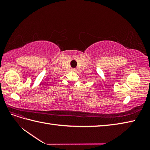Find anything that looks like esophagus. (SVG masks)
I'll list each match as a JSON object with an SVG mask.
<instances>
[{"mask_svg": "<svg viewBox=\"0 0 150 150\" xmlns=\"http://www.w3.org/2000/svg\"><path fill=\"white\" fill-rule=\"evenodd\" d=\"M77 71V69H71V71L73 72H76Z\"/></svg>", "mask_w": 150, "mask_h": 150, "instance_id": "obj_1", "label": "esophagus"}]
</instances>
